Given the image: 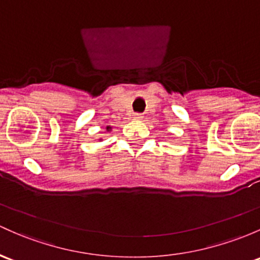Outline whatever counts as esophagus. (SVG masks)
<instances>
[{"label": "esophagus", "mask_w": 260, "mask_h": 260, "mask_svg": "<svg viewBox=\"0 0 260 260\" xmlns=\"http://www.w3.org/2000/svg\"><path fill=\"white\" fill-rule=\"evenodd\" d=\"M133 116L135 120H142V118H144V116H142V114H139V113H135Z\"/></svg>", "instance_id": "esophagus-1"}]
</instances>
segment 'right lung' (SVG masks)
<instances>
[{"label":"right lung","mask_w":260,"mask_h":260,"mask_svg":"<svg viewBox=\"0 0 260 260\" xmlns=\"http://www.w3.org/2000/svg\"><path fill=\"white\" fill-rule=\"evenodd\" d=\"M105 130H107L108 133H110V131L113 130V127H111V126H107V129H105ZM102 140H103V139H99V141H102Z\"/></svg>","instance_id":"right-lung-1"}]
</instances>
